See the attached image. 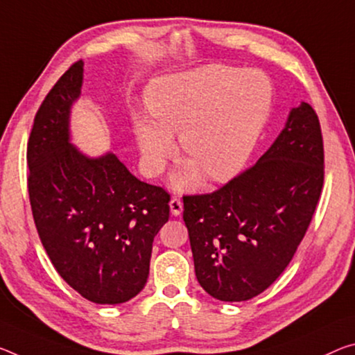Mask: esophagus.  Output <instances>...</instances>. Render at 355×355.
I'll list each match as a JSON object with an SVG mask.
<instances>
[{
  "label": "esophagus",
  "instance_id": "34e87169",
  "mask_svg": "<svg viewBox=\"0 0 355 355\" xmlns=\"http://www.w3.org/2000/svg\"><path fill=\"white\" fill-rule=\"evenodd\" d=\"M168 205H171V213L173 216H180L183 211V202L180 200L178 198H173L171 202H168Z\"/></svg>",
  "mask_w": 355,
  "mask_h": 355
}]
</instances>
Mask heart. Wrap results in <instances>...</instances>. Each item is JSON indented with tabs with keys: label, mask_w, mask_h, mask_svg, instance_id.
I'll list each match as a JSON object with an SVG mask.
<instances>
[{
	"label": "heart",
	"mask_w": 355,
	"mask_h": 355,
	"mask_svg": "<svg viewBox=\"0 0 355 355\" xmlns=\"http://www.w3.org/2000/svg\"><path fill=\"white\" fill-rule=\"evenodd\" d=\"M273 88L259 71L223 64L156 78L147 89L151 119L136 114L134 134L148 171H162L180 147L189 161L175 175L180 189L194 188L200 171L229 182L243 171L270 116Z\"/></svg>",
	"instance_id": "b5f03b06"
}]
</instances>
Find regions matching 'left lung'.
Listing matches in <instances>:
<instances>
[{"label":"left lung","instance_id":"8db88e82","mask_svg":"<svg viewBox=\"0 0 355 355\" xmlns=\"http://www.w3.org/2000/svg\"><path fill=\"white\" fill-rule=\"evenodd\" d=\"M324 183L319 118L302 103L254 166L210 194L184 196L199 284L221 302L266 291L294 257Z\"/></svg>","mask_w":355,"mask_h":355}]
</instances>
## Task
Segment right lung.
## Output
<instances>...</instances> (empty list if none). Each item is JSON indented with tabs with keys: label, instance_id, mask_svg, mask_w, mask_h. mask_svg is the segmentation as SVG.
<instances>
[{
	"label": "right lung",
	"instance_id": "add662e5",
	"mask_svg": "<svg viewBox=\"0 0 355 355\" xmlns=\"http://www.w3.org/2000/svg\"><path fill=\"white\" fill-rule=\"evenodd\" d=\"M82 82L77 61L39 107L28 140V193L39 239L60 277L87 300L116 305L147 283L171 196L140 182L114 153L89 157L71 144V107Z\"/></svg>",
	"mask_w": 355,
	"mask_h": 355
}]
</instances>
